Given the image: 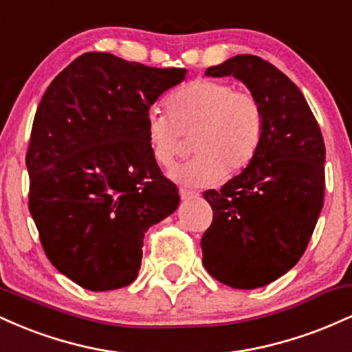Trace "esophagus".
Segmentation results:
<instances>
[{
  "instance_id": "1",
  "label": "esophagus",
  "mask_w": 352,
  "mask_h": 352,
  "mask_svg": "<svg viewBox=\"0 0 352 352\" xmlns=\"http://www.w3.org/2000/svg\"><path fill=\"white\" fill-rule=\"evenodd\" d=\"M197 195H199V193L193 192V190H188V188H180V199H182V200L195 199Z\"/></svg>"
}]
</instances>
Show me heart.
Listing matches in <instances>:
<instances>
[{"label":"heart","mask_w":352,"mask_h":352,"mask_svg":"<svg viewBox=\"0 0 352 352\" xmlns=\"http://www.w3.org/2000/svg\"><path fill=\"white\" fill-rule=\"evenodd\" d=\"M168 116L151 112L145 137L153 159L170 167L193 137L195 155L172 168L170 179L188 187L215 184L227 172H241L260 151L265 114L252 92L235 91L223 80L197 79L167 99Z\"/></svg>","instance_id":"b5f03b06"}]
</instances>
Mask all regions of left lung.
<instances>
[{
    "label": "left lung",
    "mask_w": 352,
    "mask_h": 352,
    "mask_svg": "<svg viewBox=\"0 0 352 352\" xmlns=\"http://www.w3.org/2000/svg\"><path fill=\"white\" fill-rule=\"evenodd\" d=\"M205 74L241 80L263 107L265 132L253 162L204 193L213 210L200 243L204 266L232 288H261L309 243L324 199V140L300 89L268 60L240 54Z\"/></svg>",
    "instance_id": "obj_1"
}]
</instances>
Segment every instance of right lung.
Masks as SVG:
<instances>
[{
  "label": "right lung",
  "instance_id": "add662e5",
  "mask_svg": "<svg viewBox=\"0 0 352 352\" xmlns=\"http://www.w3.org/2000/svg\"><path fill=\"white\" fill-rule=\"evenodd\" d=\"M185 74L86 52L44 92L26 153L30 212L51 263L82 288L131 285L145 232L179 207L145 119Z\"/></svg>",
  "mask_w": 352,
  "mask_h": 352
}]
</instances>
